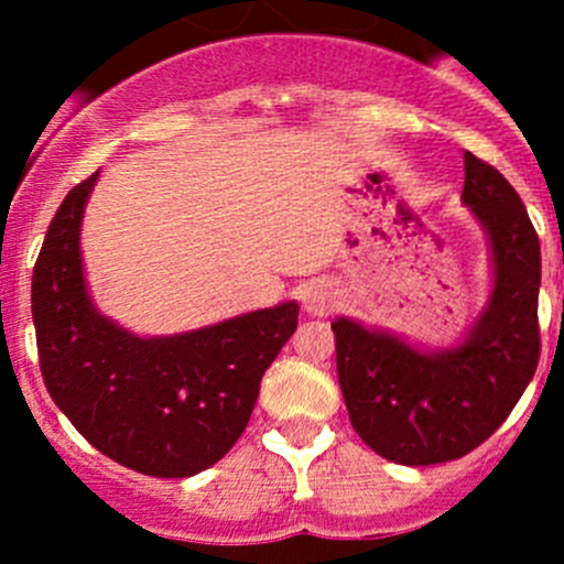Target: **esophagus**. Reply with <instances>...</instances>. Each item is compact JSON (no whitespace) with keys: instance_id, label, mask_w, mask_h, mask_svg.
Here are the masks:
<instances>
[{"instance_id":"34e87169","label":"esophagus","mask_w":564,"mask_h":564,"mask_svg":"<svg viewBox=\"0 0 564 564\" xmlns=\"http://www.w3.org/2000/svg\"><path fill=\"white\" fill-rule=\"evenodd\" d=\"M338 303V292L329 281H311L308 286L303 289V305L308 314L314 316H324L335 308Z\"/></svg>"}]
</instances>
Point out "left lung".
I'll list each match as a JSON object with an SVG mask.
<instances>
[{
	"label": "left lung",
	"instance_id": "8db88e82",
	"mask_svg": "<svg viewBox=\"0 0 564 564\" xmlns=\"http://www.w3.org/2000/svg\"><path fill=\"white\" fill-rule=\"evenodd\" d=\"M464 174L460 202L486 231L491 292L460 340L425 349L357 318L333 322L351 425L392 464L429 466L475 451L513 412L538 368V235L497 169L464 152Z\"/></svg>",
	"mask_w": 564,
	"mask_h": 564
}]
</instances>
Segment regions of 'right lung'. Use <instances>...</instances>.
Segmentation results:
<instances>
[{
  "instance_id": "1",
  "label": "right lung",
  "mask_w": 564,
  "mask_h": 564,
  "mask_svg": "<svg viewBox=\"0 0 564 564\" xmlns=\"http://www.w3.org/2000/svg\"><path fill=\"white\" fill-rule=\"evenodd\" d=\"M100 172L56 209L32 272L43 382L104 456L152 477L209 469L246 431L267 368L297 329L300 305L174 335H135L100 314L82 259V224Z\"/></svg>"
}]
</instances>
